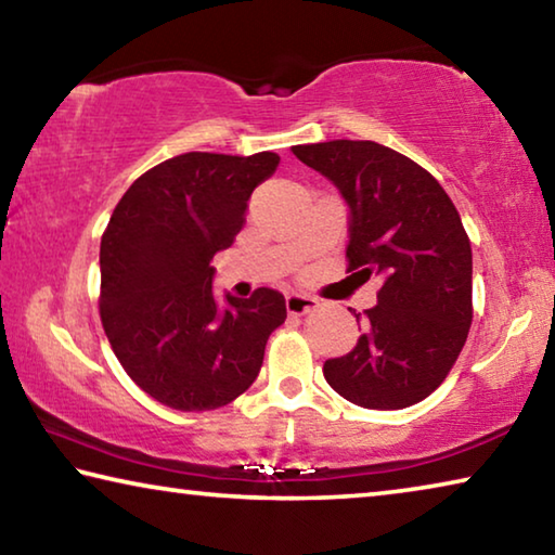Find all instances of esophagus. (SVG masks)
<instances>
[{"instance_id":"1","label":"esophagus","mask_w":555,"mask_h":555,"mask_svg":"<svg viewBox=\"0 0 555 555\" xmlns=\"http://www.w3.org/2000/svg\"><path fill=\"white\" fill-rule=\"evenodd\" d=\"M313 308H318V298H313V296H304V294H288L286 296V311L291 315L311 313Z\"/></svg>"}]
</instances>
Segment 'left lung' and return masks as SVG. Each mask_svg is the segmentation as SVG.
Instances as JSON below:
<instances>
[{"mask_svg": "<svg viewBox=\"0 0 555 555\" xmlns=\"http://www.w3.org/2000/svg\"><path fill=\"white\" fill-rule=\"evenodd\" d=\"M291 152L350 208L347 271L382 279L354 350L323 364L327 384L364 409L424 401L473 323V249L453 201L426 168L377 142L335 139Z\"/></svg>", "mask_w": 555, "mask_h": 555, "instance_id": "obj_1", "label": "left lung"}]
</instances>
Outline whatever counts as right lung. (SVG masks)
Wrapping results in <instances>:
<instances>
[{
    "instance_id": "1",
    "label": "right lung",
    "mask_w": 555,
    "mask_h": 555,
    "mask_svg": "<svg viewBox=\"0 0 555 555\" xmlns=\"http://www.w3.org/2000/svg\"><path fill=\"white\" fill-rule=\"evenodd\" d=\"M279 156L188 152L121 195L100 244V318L137 387L176 411L220 409L251 387L269 335L286 321L274 288L212 296L210 267L244 224Z\"/></svg>"
}]
</instances>
